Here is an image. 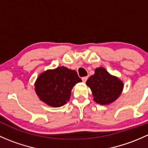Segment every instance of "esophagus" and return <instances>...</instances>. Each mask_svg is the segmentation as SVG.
Instances as JSON below:
<instances>
[{
  "label": "esophagus",
  "mask_w": 148,
  "mask_h": 148,
  "mask_svg": "<svg viewBox=\"0 0 148 148\" xmlns=\"http://www.w3.org/2000/svg\"><path fill=\"white\" fill-rule=\"evenodd\" d=\"M87 79H88V77H83L82 78V79L83 82H86V80H87Z\"/></svg>",
  "instance_id": "obj_1"
}]
</instances>
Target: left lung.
<instances>
[{"instance_id": "obj_1", "label": "left lung", "mask_w": 148, "mask_h": 148, "mask_svg": "<svg viewBox=\"0 0 148 148\" xmlns=\"http://www.w3.org/2000/svg\"><path fill=\"white\" fill-rule=\"evenodd\" d=\"M94 96V100L99 104H108L119 97L123 89V83L118 78L110 75L104 68L95 69V74L86 81Z\"/></svg>"}]
</instances>
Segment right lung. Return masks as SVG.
Masks as SVG:
<instances>
[{
    "label": "right lung",
    "instance_id": "right-lung-1",
    "mask_svg": "<svg viewBox=\"0 0 148 148\" xmlns=\"http://www.w3.org/2000/svg\"><path fill=\"white\" fill-rule=\"evenodd\" d=\"M81 82L75 71L60 66L40 74L35 90L41 100L49 106L59 107L69 100L72 87Z\"/></svg>",
    "mask_w": 148,
    "mask_h": 148
}]
</instances>
